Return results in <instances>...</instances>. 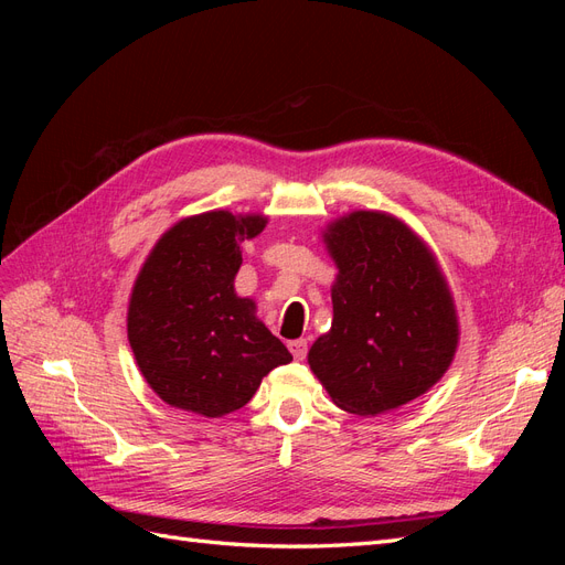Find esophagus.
I'll return each mask as SVG.
<instances>
[{
	"instance_id": "obj_1",
	"label": "esophagus",
	"mask_w": 565,
	"mask_h": 565,
	"mask_svg": "<svg viewBox=\"0 0 565 565\" xmlns=\"http://www.w3.org/2000/svg\"><path fill=\"white\" fill-rule=\"evenodd\" d=\"M289 351H292V355L297 358V361H303L306 358V353H309V344H306V339H295V341H289Z\"/></svg>"
}]
</instances>
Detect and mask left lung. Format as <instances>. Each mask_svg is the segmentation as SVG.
<instances>
[{"label": "left lung", "mask_w": 565, "mask_h": 565, "mask_svg": "<svg viewBox=\"0 0 565 565\" xmlns=\"http://www.w3.org/2000/svg\"><path fill=\"white\" fill-rule=\"evenodd\" d=\"M337 262L332 330L309 365L347 413L374 417L429 391L457 349V316L431 252L398 218L353 212L324 233Z\"/></svg>", "instance_id": "1"}]
</instances>
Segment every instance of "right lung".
<instances>
[{
  "label": "right lung",
  "instance_id": "obj_1",
  "mask_svg": "<svg viewBox=\"0 0 565 565\" xmlns=\"http://www.w3.org/2000/svg\"><path fill=\"white\" fill-rule=\"evenodd\" d=\"M262 216L207 212L169 228L136 278L127 334L150 388L172 407L204 417L241 409L266 374L292 361L278 337L235 295L241 241Z\"/></svg>",
  "mask_w": 565,
  "mask_h": 565
}]
</instances>
